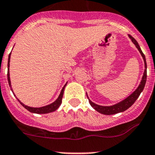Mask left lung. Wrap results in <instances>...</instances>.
Wrapping results in <instances>:
<instances>
[{
    "instance_id": "obj_1",
    "label": "left lung",
    "mask_w": 155,
    "mask_h": 155,
    "mask_svg": "<svg viewBox=\"0 0 155 155\" xmlns=\"http://www.w3.org/2000/svg\"><path fill=\"white\" fill-rule=\"evenodd\" d=\"M129 37H130V38L131 39L133 43L136 45V47H137V48L140 51V53L141 54V56L143 57V61H144L145 69H144V72H143V76L142 80H141L139 87H137V90H136L133 94H130V96L127 97L126 99H124L123 101L119 102V103L116 104H114V105H111V106L98 105V104H94V102L91 101L88 98L89 102H90V104H91V105L92 106V107H94V109L96 110L97 111L100 112L101 114H103V115H114V114L122 112V111L127 110L129 107H131V106L134 104V102L136 101V100H137V98L139 97L140 94V93L142 92L143 88H144L145 83H146V80H147V62H146V58H145V55L143 54V53L142 51H141L140 48L139 44H138L137 40H136L134 37H131L130 35H129Z\"/></svg>"
}]
</instances>
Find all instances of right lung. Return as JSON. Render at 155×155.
<instances>
[{
  "label": "right lung",
  "instance_id": "add662e5",
  "mask_svg": "<svg viewBox=\"0 0 155 155\" xmlns=\"http://www.w3.org/2000/svg\"><path fill=\"white\" fill-rule=\"evenodd\" d=\"M10 58H11V54H9L8 56V84L9 86L11 87V80H10V74H9V65H10ZM66 84L64 86V87L62 88L61 91V94L58 96V99L55 101L54 102H53L51 104H48L47 106H44V107H29V106L25 105L23 103H21L19 100H18V101L20 102L21 105L25 107V109H27L28 111H29L30 112L32 113H36V114H47V113H50V112H53V111H56L59 107V106L61 105V100H62V97H63V94H64V87H65ZM11 90L12 91V87H11Z\"/></svg>",
  "mask_w": 155,
  "mask_h": 155
}]
</instances>
